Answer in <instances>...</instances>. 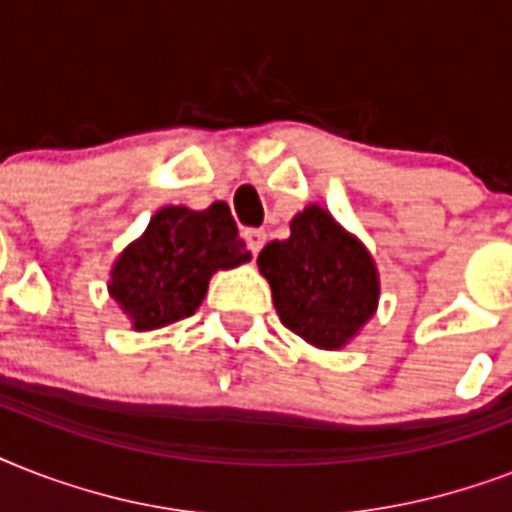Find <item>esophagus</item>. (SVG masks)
<instances>
[{
    "label": "esophagus",
    "mask_w": 512,
    "mask_h": 512,
    "mask_svg": "<svg viewBox=\"0 0 512 512\" xmlns=\"http://www.w3.org/2000/svg\"><path fill=\"white\" fill-rule=\"evenodd\" d=\"M244 239H247L249 249H252V255H257V252H260L265 244V231L263 228H249V231H244Z\"/></svg>",
    "instance_id": "34e87169"
}]
</instances>
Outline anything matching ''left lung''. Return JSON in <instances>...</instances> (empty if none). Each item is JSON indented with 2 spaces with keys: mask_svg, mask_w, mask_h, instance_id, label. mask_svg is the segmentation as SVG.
<instances>
[{
  "mask_svg": "<svg viewBox=\"0 0 512 512\" xmlns=\"http://www.w3.org/2000/svg\"><path fill=\"white\" fill-rule=\"evenodd\" d=\"M257 268L271 284L281 324L313 348H345L377 313L372 252L319 204L292 217L289 239L265 244Z\"/></svg>",
  "mask_w": 512,
  "mask_h": 512,
  "instance_id": "8db88e82",
  "label": "left lung"
}]
</instances>
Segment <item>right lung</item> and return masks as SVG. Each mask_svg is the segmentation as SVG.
Returning a JSON list of instances; mask_svg holds the SVG:
<instances>
[{"label": "right lung", "instance_id": "right-lung-1", "mask_svg": "<svg viewBox=\"0 0 512 512\" xmlns=\"http://www.w3.org/2000/svg\"><path fill=\"white\" fill-rule=\"evenodd\" d=\"M249 260L225 201L207 209L170 204L116 257L108 295L135 332H154L193 316L209 279Z\"/></svg>", "mask_w": 512, "mask_h": 512}]
</instances>
